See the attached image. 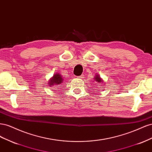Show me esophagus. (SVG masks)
Listing matches in <instances>:
<instances>
[{
    "label": "esophagus",
    "instance_id": "34e87169",
    "mask_svg": "<svg viewBox=\"0 0 152 152\" xmlns=\"http://www.w3.org/2000/svg\"><path fill=\"white\" fill-rule=\"evenodd\" d=\"M84 75H82L79 76V77H77L78 79H84Z\"/></svg>",
    "mask_w": 152,
    "mask_h": 152
}]
</instances>
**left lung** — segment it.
<instances>
[{
    "label": "left lung",
    "mask_w": 152,
    "mask_h": 152,
    "mask_svg": "<svg viewBox=\"0 0 152 152\" xmlns=\"http://www.w3.org/2000/svg\"><path fill=\"white\" fill-rule=\"evenodd\" d=\"M94 81H96V82H97V86H99V88H101V87H102L103 85H104L105 83L104 84V80L101 78L100 75L99 74H96L95 76H94Z\"/></svg>",
    "instance_id": "obj_1"
}]
</instances>
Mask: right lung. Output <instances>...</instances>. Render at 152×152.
Listing matches in <instances>:
<instances>
[{
    "instance_id": "add662e5",
    "label": "right lung",
    "mask_w": 152,
    "mask_h": 152,
    "mask_svg": "<svg viewBox=\"0 0 152 152\" xmlns=\"http://www.w3.org/2000/svg\"><path fill=\"white\" fill-rule=\"evenodd\" d=\"M63 81V79L61 75H60V73H56L54 74V75L49 79L48 84L50 87H56V88H59V87L62 86V84L64 83Z\"/></svg>"
}]
</instances>
